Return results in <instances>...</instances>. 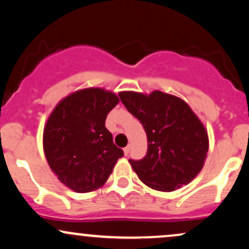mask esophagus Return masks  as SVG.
<instances>
[{
  "label": "esophagus",
  "mask_w": 249,
  "mask_h": 249,
  "mask_svg": "<svg viewBox=\"0 0 249 249\" xmlns=\"http://www.w3.org/2000/svg\"><path fill=\"white\" fill-rule=\"evenodd\" d=\"M130 150H131L130 146H126V147L124 148V154H125V156H127V154L130 153Z\"/></svg>",
  "instance_id": "obj_1"
}]
</instances>
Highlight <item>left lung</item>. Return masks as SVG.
<instances>
[{
	"instance_id": "left-lung-1",
	"label": "left lung",
	"mask_w": 249,
	"mask_h": 249,
	"mask_svg": "<svg viewBox=\"0 0 249 249\" xmlns=\"http://www.w3.org/2000/svg\"><path fill=\"white\" fill-rule=\"evenodd\" d=\"M127 111L144 126L147 152L130 164L139 179L161 192L180 188L198 176L208 151V136L186 102L161 91L119 93Z\"/></svg>"
}]
</instances>
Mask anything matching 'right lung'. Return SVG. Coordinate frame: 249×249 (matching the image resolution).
<instances>
[{
	"label": "right lung",
	"instance_id": "1",
	"mask_svg": "<svg viewBox=\"0 0 249 249\" xmlns=\"http://www.w3.org/2000/svg\"><path fill=\"white\" fill-rule=\"evenodd\" d=\"M118 103L111 91L89 88L62 99L48 118L43 132L45 158L70 190L87 193L102 187L124 156L105 127L107 113Z\"/></svg>",
	"mask_w": 249,
	"mask_h": 249
}]
</instances>
